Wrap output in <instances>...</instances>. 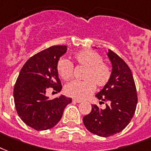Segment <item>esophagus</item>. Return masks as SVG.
Listing matches in <instances>:
<instances>
[{"mask_svg":"<svg viewBox=\"0 0 151 151\" xmlns=\"http://www.w3.org/2000/svg\"><path fill=\"white\" fill-rule=\"evenodd\" d=\"M72 101L76 102V103H80V102H82L81 100H79V99H72Z\"/></svg>","mask_w":151,"mask_h":151,"instance_id":"1","label":"esophagus"}]
</instances>
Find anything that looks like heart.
<instances>
[{
    "mask_svg": "<svg viewBox=\"0 0 151 151\" xmlns=\"http://www.w3.org/2000/svg\"><path fill=\"white\" fill-rule=\"evenodd\" d=\"M73 59L78 67L84 68L81 79L83 81H73L65 87L68 96L76 99H84L94 92L95 86L101 88L108 83L111 78V69L103 57L91 50L79 51L73 55ZM57 71L64 80H69L73 76L74 67L72 63L65 57L58 60Z\"/></svg>",
    "mask_w": 151,
    "mask_h": 151,
    "instance_id": "obj_1",
    "label": "heart"
}]
</instances>
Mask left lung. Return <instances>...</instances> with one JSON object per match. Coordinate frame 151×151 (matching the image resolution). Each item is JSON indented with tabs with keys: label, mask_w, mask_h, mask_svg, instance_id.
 <instances>
[{
	"label": "left lung",
	"mask_w": 151,
	"mask_h": 151,
	"mask_svg": "<svg viewBox=\"0 0 151 151\" xmlns=\"http://www.w3.org/2000/svg\"><path fill=\"white\" fill-rule=\"evenodd\" d=\"M113 66L108 83L96 94L100 103L106 102V109L92 105L91 112L83 117V124L94 135L108 137L119 133L130 123L135 114L138 97L132 71L116 53H107Z\"/></svg>",
	"instance_id": "8db88e82"
}]
</instances>
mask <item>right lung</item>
I'll use <instances>...</instances> for the list:
<instances>
[{"label":"right lung","instance_id":"1","mask_svg":"<svg viewBox=\"0 0 151 151\" xmlns=\"http://www.w3.org/2000/svg\"><path fill=\"white\" fill-rule=\"evenodd\" d=\"M67 52L66 45H53L36 53L24 64L14 86V102L19 116L37 131L54 127L61 119L64 109L72 99L60 95L50 100L49 88L56 93L62 89L57 64Z\"/></svg>","mask_w":151,"mask_h":151}]
</instances>
